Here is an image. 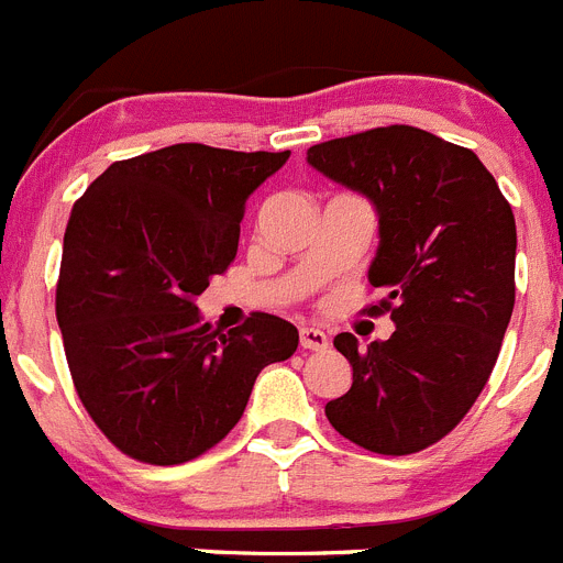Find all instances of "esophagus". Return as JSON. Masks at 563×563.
<instances>
[{
	"instance_id": "34e87169",
	"label": "esophagus",
	"mask_w": 563,
	"mask_h": 563,
	"mask_svg": "<svg viewBox=\"0 0 563 563\" xmlns=\"http://www.w3.org/2000/svg\"><path fill=\"white\" fill-rule=\"evenodd\" d=\"M298 341H301L305 350H327L330 338H327L324 330H318V327H301L298 330Z\"/></svg>"
}]
</instances>
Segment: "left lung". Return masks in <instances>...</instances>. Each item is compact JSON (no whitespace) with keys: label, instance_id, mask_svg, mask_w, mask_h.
I'll use <instances>...</instances> for the list:
<instances>
[{"label":"left lung","instance_id":"1","mask_svg":"<svg viewBox=\"0 0 563 563\" xmlns=\"http://www.w3.org/2000/svg\"><path fill=\"white\" fill-rule=\"evenodd\" d=\"M307 163L375 206L369 285L386 298L369 316L395 321L366 350L335 335L352 386L327 420L366 451L417 454L456 429L499 357L516 301L510 202L471 148L400 123L318 143Z\"/></svg>","mask_w":563,"mask_h":563}]
</instances>
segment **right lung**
I'll list each match as a JSON object with an SVG mask.
<instances>
[{"mask_svg":"<svg viewBox=\"0 0 563 563\" xmlns=\"http://www.w3.org/2000/svg\"><path fill=\"white\" fill-rule=\"evenodd\" d=\"M287 157L177 143L112 163L73 206L56 287L64 352L84 409L132 460L206 454L258 372L296 352L285 318L251 312L220 332L197 310L236 256L247 197Z\"/></svg>","mask_w":563,"mask_h":563,"instance_id":"add662e5","label":"right lung"}]
</instances>
